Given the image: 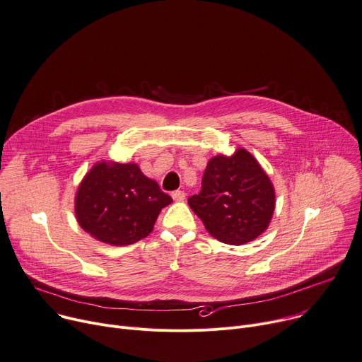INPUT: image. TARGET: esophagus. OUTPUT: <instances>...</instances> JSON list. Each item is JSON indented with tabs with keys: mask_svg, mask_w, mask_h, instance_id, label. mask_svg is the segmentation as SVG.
Returning a JSON list of instances; mask_svg holds the SVG:
<instances>
[{
	"mask_svg": "<svg viewBox=\"0 0 362 362\" xmlns=\"http://www.w3.org/2000/svg\"><path fill=\"white\" fill-rule=\"evenodd\" d=\"M172 198H173L175 201H183V199L186 198V193H185L183 190H175V192L172 193Z\"/></svg>",
	"mask_w": 362,
	"mask_h": 362,
	"instance_id": "1",
	"label": "esophagus"
}]
</instances>
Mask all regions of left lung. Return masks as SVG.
<instances>
[{
	"mask_svg": "<svg viewBox=\"0 0 362 362\" xmlns=\"http://www.w3.org/2000/svg\"><path fill=\"white\" fill-rule=\"evenodd\" d=\"M274 187L244 148L209 160L202 189L187 199L206 231L221 243L241 245L267 229L274 212Z\"/></svg>",
	"mask_w": 362,
	"mask_h": 362,
	"instance_id": "8db88e82",
	"label": "left lung"
}]
</instances>
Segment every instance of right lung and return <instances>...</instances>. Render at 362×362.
Instances as JSON below:
<instances>
[{
  "instance_id": "add662e5",
  "label": "right lung",
  "mask_w": 362,
  "mask_h": 362,
  "mask_svg": "<svg viewBox=\"0 0 362 362\" xmlns=\"http://www.w3.org/2000/svg\"><path fill=\"white\" fill-rule=\"evenodd\" d=\"M172 198L134 163H96L82 180L75 202L79 225L98 241L129 245L146 238Z\"/></svg>"
}]
</instances>
